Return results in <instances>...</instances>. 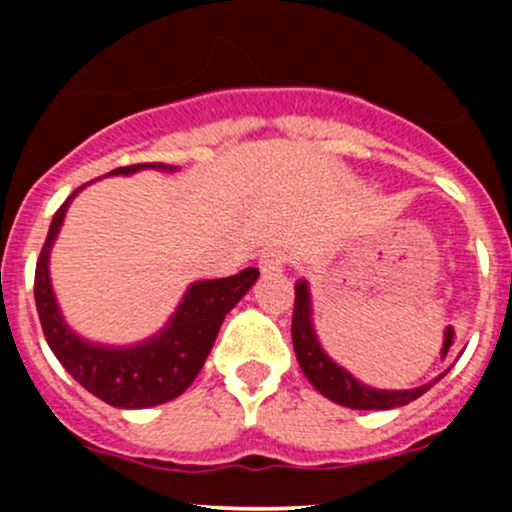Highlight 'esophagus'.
<instances>
[{
	"label": "esophagus",
	"mask_w": 512,
	"mask_h": 512,
	"mask_svg": "<svg viewBox=\"0 0 512 512\" xmlns=\"http://www.w3.org/2000/svg\"><path fill=\"white\" fill-rule=\"evenodd\" d=\"M285 252L280 250V247H270V250H265L260 255V270L262 275H277V272L285 270Z\"/></svg>",
	"instance_id": "1"
}]
</instances>
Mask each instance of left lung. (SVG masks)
<instances>
[{"mask_svg":"<svg viewBox=\"0 0 512 512\" xmlns=\"http://www.w3.org/2000/svg\"><path fill=\"white\" fill-rule=\"evenodd\" d=\"M292 344L299 366H302L309 384H312L319 394L327 396L329 401H334V404L339 406H347V409L386 411L396 409V406H406L411 404V401H416L418 396L426 394L438 379L446 376V371H443L438 379L428 381V384L423 386H416V389L404 391L371 389V386L361 384V381L354 379L347 369L334 364V361L329 359V354L322 349V344H319L317 332H314L312 324V297H309V285L304 280H299L297 285H294Z\"/></svg>","mask_w":512,"mask_h":512,"instance_id":"8db88e82","label":"left lung"}]
</instances>
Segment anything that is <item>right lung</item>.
<instances>
[{
	"label": "right lung",
	"instance_id": "add662e5",
	"mask_svg": "<svg viewBox=\"0 0 512 512\" xmlns=\"http://www.w3.org/2000/svg\"><path fill=\"white\" fill-rule=\"evenodd\" d=\"M143 168L175 170L173 165L165 163H138L123 165L108 175H131ZM79 190H74L66 203L56 210L49 235L36 260L34 299L46 342L61 366L86 391L106 404L118 406V409H148V406L173 401L200 374L225 314L255 285L260 270L247 267L240 275L223 277V280L193 282L170 322L146 342L133 344V347H103V344L86 342L79 334L71 332L69 324L61 317L49 280L51 245L64 223L66 208Z\"/></svg>",
	"mask_w": 512,
	"mask_h": 512
}]
</instances>
